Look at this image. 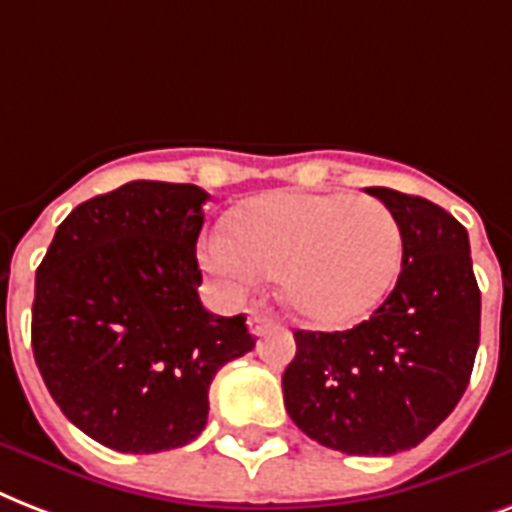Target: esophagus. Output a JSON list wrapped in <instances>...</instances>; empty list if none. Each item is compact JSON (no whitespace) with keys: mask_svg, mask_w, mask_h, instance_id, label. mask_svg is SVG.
<instances>
[{"mask_svg":"<svg viewBox=\"0 0 512 512\" xmlns=\"http://www.w3.org/2000/svg\"><path fill=\"white\" fill-rule=\"evenodd\" d=\"M275 326V318L269 315V312L264 310H251V315H248V328H251L253 336H261L267 334L269 328Z\"/></svg>","mask_w":512,"mask_h":512,"instance_id":"1","label":"esophagus"}]
</instances>
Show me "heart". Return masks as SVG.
Returning <instances> with one entry per match:
<instances>
[{"instance_id": "heart-1", "label": "heart", "mask_w": 512, "mask_h": 512, "mask_svg": "<svg viewBox=\"0 0 512 512\" xmlns=\"http://www.w3.org/2000/svg\"><path fill=\"white\" fill-rule=\"evenodd\" d=\"M403 232L374 197L342 192H267L213 229L202 264L229 291L280 275L283 299L301 320L323 328L358 323L398 280Z\"/></svg>"}]
</instances>
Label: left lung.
Returning a JSON list of instances; mask_svg holds the SVG:
<instances>
[{
  "mask_svg": "<svg viewBox=\"0 0 512 512\" xmlns=\"http://www.w3.org/2000/svg\"><path fill=\"white\" fill-rule=\"evenodd\" d=\"M395 213L403 261L390 296L350 331H296L283 374L293 425L326 449L390 457L414 449L465 395L481 339L467 229L441 205L366 189Z\"/></svg>",
  "mask_w": 512,
  "mask_h": 512,
  "instance_id": "obj_1",
  "label": "left lung"
}]
</instances>
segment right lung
I'll use <instances>...</instances> for the list:
<instances>
[{
    "mask_svg": "<svg viewBox=\"0 0 512 512\" xmlns=\"http://www.w3.org/2000/svg\"><path fill=\"white\" fill-rule=\"evenodd\" d=\"M211 194L130 181L82 202L37 269L31 347L71 425L122 454L194 441L224 363L253 350L245 315L202 307L197 237Z\"/></svg>",
    "mask_w": 512,
    "mask_h": 512,
    "instance_id": "obj_1",
    "label": "right lung"
}]
</instances>
